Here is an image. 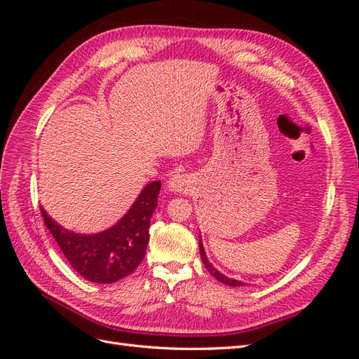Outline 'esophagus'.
<instances>
[{
	"instance_id": "obj_1",
	"label": "esophagus",
	"mask_w": 359,
	"mask_h": 359,
	"mask_svg": "<svg viewBox=\"0 0 359 359\" xmlns=\"http://www.w3.org/2000/svg\"><path fill=\"white\" fill-rule=\"evenodd\" d=\"M186 180H184L182 177H173L172 181H170V189L175 190V191H182L184 189H186Z\"/></svg>"
}]
</instances>
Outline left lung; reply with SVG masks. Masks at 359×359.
<instances>
[{
  "label": "left lung",
  "mask_w": 359,
  "mask_h": 359,
  "mask_svg": "<svg viewBox=\"0 0 359 359\" xmlns=\"http://www.w3.org/2000/svg\"><path fill=\"white\" fill-rule=\"evenodd\" d=\"M199 250H201V257H202V262H203L205 268L210 271V274L214 276V278L222 281V283H224V285H227V286H233V287H235V286H243L241 281L233 280V278H227L226 276H223L222 273H219V271H217V269L211 265V262L208 260V257H206V253H205V250H203L202 240H199Z\"/></svg>",
  "instance_id": "obj_1"
}]
</instances>
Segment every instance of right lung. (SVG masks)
I'll list each match as a JSON object with an SVG mask.
<instances>
[{"label":"right lung","instance_id":"add662e5","mask_svg":"<svg viewBox=\"0 0 359 359\" xmlns=\"http://www.w3.org/2000/svg\"><path fill=\"white\" fill-rule=\"evenodd\" d=\"M160 186V181L148 184L121 220L95 235L69 232L53 222L41 206L40 211L61 252L83 278L93 283H115L132 274L145 257L149 220L157 206Z\"/></svg>","mask_w":359,"mask_h":359}]
</instances>
